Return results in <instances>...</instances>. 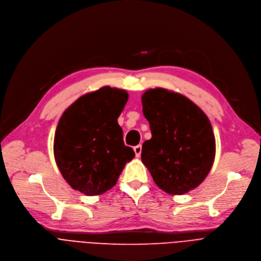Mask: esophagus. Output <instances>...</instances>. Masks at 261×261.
<instances>
[{
	"label": "esophagus",
	"mask_w": 261,
	"mask_h": 261,
	"mask_svg": "<svg viewBox=\"0 0 261 261\" xmlns=\"http://www.w3.org/2000/svg\"><path fill=\"white\" fill-rule=\"evenodd\" d=\"M134 151H135V153H136L137 158H139V156L141 155V152H142V146H141V145H138V146L134 147Z\"/></svg>",
	"instance_id": "obj_1"
}]
</instances>
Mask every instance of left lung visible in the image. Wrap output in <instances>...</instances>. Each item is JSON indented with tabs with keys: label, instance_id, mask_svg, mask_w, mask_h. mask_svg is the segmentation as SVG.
Segmentation results:
<instances>
[{
	"label": "left lung",
	"instance_id": "obj_1",
	"mask_svg": "<svg viewBox=\"0 0 261 261\" xmlns=\"http://www.w3.org/2000/svg\"><path fill=\"white\" fill-rule=\"evenodd\" d=\"M152 138L143 143L141 159L154 182L170 194L197 187L215 159V137L206 115L187 97L164 88L142 96Z\"/></svg>",
	"mask_w": 261,
	"mask_h": 261
}]
</instances>
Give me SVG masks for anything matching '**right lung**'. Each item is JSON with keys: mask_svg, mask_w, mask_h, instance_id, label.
<instances>
[{"mask_svg": "<svg viewBox=\"0 0 261 261\" xmlns=\"http://www.w3.org/2000/svg\"><path fill=\"white\" fill-rule=\"evenodd\" d=\"M124 90L109 86L79 97L63 114L55 137V158L66 181L86 195L112 188L135 158L117 122L127 101Z\"/></svg>", "mask_w": 261, "mask_h": 261, "instance_id": "add662e5", "label": "right lung"}]
</instances>
